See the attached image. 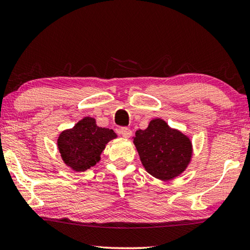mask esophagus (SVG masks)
I'll list each match as a JSON object with an SVG mask.
<instances>
[{"label": "esophagus", "mask_w": 250, "mask_h": 250, "mask_svg": "<svg viewBox=\"0 0 250 250\" xmlns=\"http://www.w3.org/2000/svg\"><path fill=\"white\" fill-rule=\"evenodd\" d=\"M120 134L123 136L124 138H129L131 135H133V131H131L128 127H122L120 129Z\"/></svg>", "instance_id": "1"}]
</instances>
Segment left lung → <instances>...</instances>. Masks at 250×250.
<instances>
[{
	"instance_id": "8db88e82",
	"label": "left lung",
	"mask_w": 250,
	"mask_h": 250,
	"mask_svg": "<svg viewBox=\"0 0 250 250\" xmlns=\"http://www.w3.org/2000/svg\"><path fill=\"white\" fill-rule=\"evenodd\" d=\"M134 144L143 166L159 180H171L185 171L191 158V143L181 131L155 119L147 129L136 131Z\"/></svg>"
}]
</instances>
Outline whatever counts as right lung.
Here are the masks:
<instances>
[{
	"mask_svg": "<svg viewBox=\"0 0 250 250\" xmlns=\"http://www.w3.org/2000/svg\"><path fill=\"white\" fill-rule=\"evenodd\" d=\"M115 137L112 129L97 126L96 120L88 116L62 131L58 146L63 161L74 171L83 172L96 166L105 145Z\"/></svg>",
	"mask_w": 250,
	"mask_h": 250,
	"instance_id": "1",
	"label": "right lung"
}]
</instances>
